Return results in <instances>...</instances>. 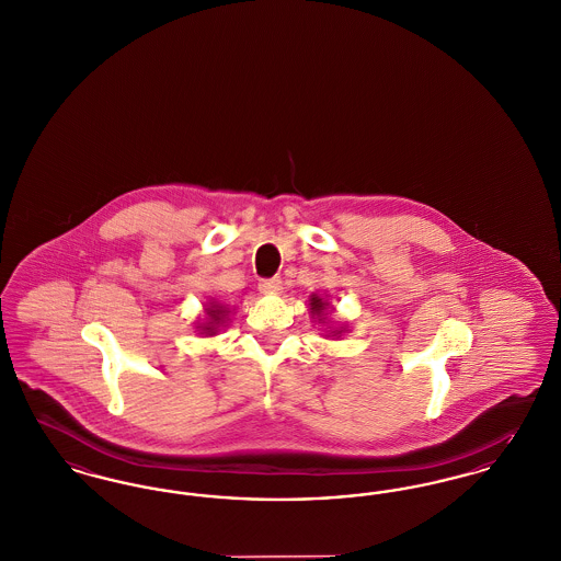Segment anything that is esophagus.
<instances>
[{"instance_id": "esophagus-1", "label": "esophagus", "mask_w": 561, "mask_h": 561, "mask_svg": "<svg viewBox=\"0 0 561 561\" xmlns=\"http://www.w3.org/2000/svg\"><path fill=\"white\" fill-rule=\"evenodd\" d=\"M259 290L265 294H279L282 293V279H279V277L263 279V282L259 284Z\"/></svg>"}]
</instances>
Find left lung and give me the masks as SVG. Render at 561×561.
I'll use <instances>...</instances> for the list:
<instances>
[{"instance_id":"8db88e82","label":"left lung","mask_w":561,"mask_h":561,"mask_svg":"<svg viewBox=\"0 0 561 561\" xmlns=\"http://www.w3.org/2000/svg\"><path fill=\"white\" fill-rule=\"evenodd\" d=\"M328 309H330V302L323 298V296H320V294H311L309 296V313H311V318H313V321H318L320 325H323V336L325 339H341L343 334H347V323L345 321H336V325H334V321L330 323V320H328Z\"/></svg>"}]
</instances>
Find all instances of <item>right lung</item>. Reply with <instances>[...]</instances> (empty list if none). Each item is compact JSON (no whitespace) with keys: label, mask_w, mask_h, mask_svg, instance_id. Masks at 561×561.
Listing matches in <instances>:
<instances>
[{"label":"right lung","mask_w":561,"mask_h":561,"mask_svg":"<svg viewBox=\"0 0 561 561\" xmlns=\"http://www.w3.org/2000/svg\"><path fill=\"white\" fill-rule=\"evenodd\" d=\"M229 307L222 305L220 300L210 298L206 305H204V318L195 321V332L197 334H204V336H216L225 323L229 320Z\"/></svg>","instance_id":"add662e5"}]
</instances>
